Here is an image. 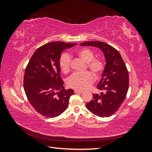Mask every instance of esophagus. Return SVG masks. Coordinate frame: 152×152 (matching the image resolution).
<instances>
[{"mask_svg":"<svg viewBox=\"0 0 152 152\" xmlns=\"http://www.w3.org/2000/svg\"><path fill=\"white\" fill-rule=\"evenodd\" d=\"M74 93L75 94H82V93H83V91H79V90H74Z\"/></svg>","mask_w":152,"mask_h":152,"instance_id":"34e87169","label":"esophagus"}]
</instances>
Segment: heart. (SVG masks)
Here are the masks:
<instances>
[{"instance_id": "heart-1", "label": "heart", "mask_w": 152, "mask_h": 152, "mask_svg": "<svg viewBox=\"0 0 152 152\" xmlns=\"http://www.w3.org/2000/svg\"><path fill=\"white\" fill-rule=\"evenodd\" d=\"M75 55L86 62V68L93 73L96 78H99L103 72L104 63L101 58H94V54L91 49L84 48L75 52ZM72 58L68 53H63L59 59V65L62 72L67 73L70 71ZM94 81V75L91 72H86L83 73H75L67 80V85L71 88L77 90L86 89Z\"/></svg>"}]
</instances>
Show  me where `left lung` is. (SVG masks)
Returning a JSON list of instances; mask_svg holds the SVG:
<instances>
[{"mask_svg": "<svg viewBox=\"0 0 152 152\" xmlns=\"http://www.w3.org/2000/svg\"><path fill=\"white\" fill-rule=\"evenodd\" d=\"M82 46L99 48L103 52L106 65L98 89L103 91L99 95L93 94V99L86 104L91 112L100 117L112 115L120 108L126 98L129 88V73L118 50L100 41H90L80 44Z\"/></svg>", "mask_w": 152, "mask_h": 152, "instance_id": "8db88e82", "label": "left lung"}]
</instances>
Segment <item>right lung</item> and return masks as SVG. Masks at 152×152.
Segmentation results:
<instances>
[{
  "label": "right lung",
  "instance_id": "1",
  "mask_svg": "<svg viewBox=\"0 0 152 152\" xmlns=\"http://www.w3.org/2000/svg\"><path fill=\"white\" fill-rule=\"evenodd\" d=\"M77 44L49 42L37 49L27 65L23 87L27 98L42 115L56 117L66 110L73 89H65L60 77L61 52Z\"/></svg>",
  "mask_w": 152,
  "mask_h": 152
}]
</instances>
